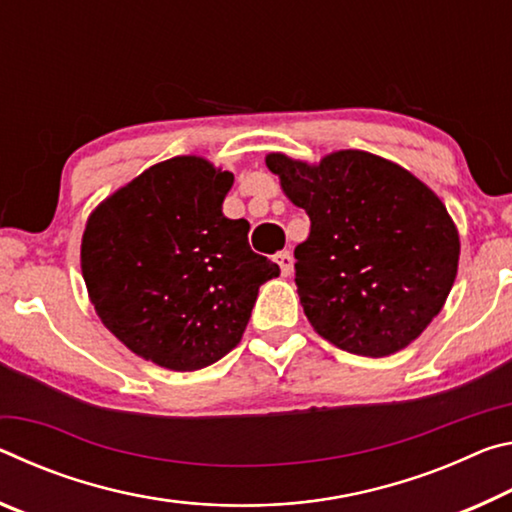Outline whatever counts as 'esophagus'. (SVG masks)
I'll list each match as a JSON object with an SVG mask.
<instances>
[{"mask_svg":"<svg viewBox=\"0 0 512 512\" xmlns=\"http://www.w3.org/2000/svg\"><path fill=\"white\" fill-rule=\"evenodd\" d=\"M274 263L281 267V274L283 276H290L292 274V256H290V251H279V254L274 256Z\"/></svg>","mask_w":512,"mask_h":512,"instance_id":"obj_1","label":"esophagus"}]
</instances>
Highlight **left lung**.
Listing matches in <instances>:
<instances>
[{
	"mask_svg": "<svg viewBox=\"0 0 512 512\" xmlns=\"http://www.w3.org/2000/svg\"><path fill=\"white\" fill-rule=\"evenodd\" d=\"M265 165L311 217L295 249V283L315 333L370 358L420 338L458 274V229L440 197L401 165L360 149L320 163L272 152Z\"/></svg>",
	"mask_w": 512,
	"mask_h": 512,
	"instance_id": "1",
	"label": "left lung"
}]
</instances>
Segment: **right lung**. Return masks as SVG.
<instances>
[{
  "mask_svg": "<svg viewBox=\"0 0 512 512\" xmlns=\"http://www.w3.org/2000/svg\"><path fill=\"white\" fill-rule=\"evenodd\" d=\"M233 174L201 156L156 163L90 213L81 274L99 320L133 354L174 372L238 347L258 288L279 265L249 222L222 213Z\"/></svg>",
  "mask_w": 512,
  "mask_h": 512,
  "instance_id": "add662e5",
  "label": "right lung"
}]
</instances>
